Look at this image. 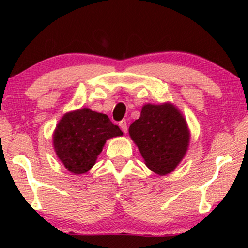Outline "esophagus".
Returning <instances> with one entry per match:
<instances>
[{
    "mask_svg": "<svg viewBox=\"0 0 248 248\" xmlns=\"http://www.w3.org/2000/svg\"><path fill=\"white\" fill-rule=\"evenodd\" d=\"M119 127L121 128V130H123L124 132H127V131H128V125H127V121H125L124 119L120 121V123H119Z\"/></svg>",
    "mask_w": 248,
    "mask_h": 248,
    "instance_id": "1",
    "label": "esophagus"
}]
</instances>
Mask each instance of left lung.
<instances>
[{
	"mask_svg": "<svg viewBox=\"0 0 248 248\" xmlns=\"http://www.w3.org/2000/svg\"><path fill=\"white\" fill-rule=\"evenodd\" d=\"M129 133L145 165L159 175L174 170L189 143L186 121L170 104L145 105L140 118L130 125Z\"/></svg>",
	"mask_w": 248,
	"mask_h": 248,
	"instance_id": "obj_1",
	"label": "left lung"
}]
</instances>
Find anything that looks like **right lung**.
<instances>
[{
    "mask_svg": "<svg viewBox=\"0 0 248 248\" xmlns=\"http://www.w3.org/2000/svg\"><path fill=\"white\" fill-rule=\"evenodd\" d=\"M121 134L107 115L83 108L63 116L54 131L53 145L71 173L83 174L95 164L106 140Z\"/></svg>",
    "mask_w": 248,
    "mask_h": 248,
    "instance_id": "obj_1",
    "label": "right lung"
}]
</instances>
